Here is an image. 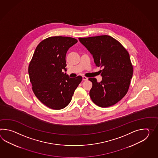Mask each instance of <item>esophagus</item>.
Instances as JSON below:
<instances>
[{
    "mask_svg": "<svg viewBox=\"0 0 158 158\" xmlns=\"http://www.w3.org/2000/svg\"><path fill=\"white\" fill-rule=\"evenodd\" d=\"M82 78H83V80L84 81H87L88 80V77H84V76H83Z\"/></svg>",
    "mask_w": 158,
    "mask_h": 158,
    "instance_id": "1",
    "label": "esophagus"
}]
</instances>
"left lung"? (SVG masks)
Returning a JSON list of instances; mask_svg holds the SVG:
<instances>
[{
  "label": "left lung",
  "mask_w": 158,
  "mask_h": 158,
  "mask_svg": "<svg viewBox=\"0 0 158 158\" xmlns=\"http://www.w3.org/2000/svg\"><path fill=\"white\" fill-rule=\"evenodd\" d=\"M94 59L96 66L103 67L102 81L89 78L92 83L89 96L102 108L116 104L125 96L133 77V66L127 51L116 40L108 35L79 38Z\"/></svg>",
  "instance_id": "obj_1"
}]
</instances>
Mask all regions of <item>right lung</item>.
<instances>
[{
    "label": "right lung",
    "instance_id": "add662e5",
    "mask_svg": "<svg viewBox=\"0 0 158 158\" xmlns=\"http://www.w3.org/2000/svg\"><path fill=\"white\" fill-rule=\"evenodd\" d=\"M77 39L62 36L50 37L42 41L35 49L28 67L32 89L35 96L51 109L60 110L69 104L74 91L82 81L71 78L66 71V56Z\"/></svg>",
    "mask_w": 158,
    "mask_h": 158
}]
</instances>
